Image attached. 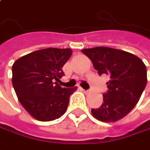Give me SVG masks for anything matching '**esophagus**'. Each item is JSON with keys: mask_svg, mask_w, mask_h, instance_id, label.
<instances>
[{"mask_svg": "<svg viewBox=\"0 0 150 150\" xmlns=\"http://www.w3.org/2000/svg\"><path fill=\"white\" fill-rule=\"evenodd\" d=\"M81 89H82V90H83V92H88V90H86V89H83V88H81Z\"/></svg>", "mask_w": 150, "mask_h": 150, "instance_id": "esophagus-1", "label": "esophagus"}]
</instances>
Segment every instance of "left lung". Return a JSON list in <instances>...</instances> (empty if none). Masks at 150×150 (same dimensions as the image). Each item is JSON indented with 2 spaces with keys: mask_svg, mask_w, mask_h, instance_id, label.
I'll list each match as a JSON object with an SVG mask.
<instances>
[{
  "mask_svg": "<svg viewBox=\"0 0 150 150\" xmlns=\"http://www.w3.org/2000/svg\"><path fill=\"white\" fill-rule=\"evenodd\" d=\"M92 62L98 74H106L108 90L103 94L100 108L92 115L101 122H116L137 105L147 83V69L143 61L133 54L109 47L82 50Z\"/></svg>",
  "mask_w": 150,
  "mask_h": 150,
  "instance_id": "1",
  "label": "left lung"
}]
</instances>
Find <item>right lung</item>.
I'll return each instance as SVG.
<instances>
[{
    "label": "right lung",
    "mask_w": 150,
    "mask_h": 150,
    "mask_svg": "<svg viewBox=\"0 0 150 150\" xmlns=\"http://www.w3.org/2000/svg\"><path fill=\"white\" fill-rule=\"evenodd\" d=\"M71 49L47 48L31 52L12 65V85L19 102L35 119L53 121L67 110L76 89L62 88L57 82L62 67L71 56Z\"/></svg>",
    "instance_id": "obj_1"
}]
</instances>
